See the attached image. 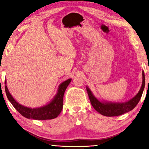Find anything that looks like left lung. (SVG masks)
Here are the masks:
<instances>
[{
  "label": "left lung",
  "mask_w": 149,
  "mask_h": 149,
  "mask_svg": "<svg viewBox=\"0 0 149 149\" xmlns=\"http://www.w3.org/2000/svg\"><path fill=\"white\" fill-rule=\"evenodd\" d=\"M144 85H145V77L144 73L142 72V84L139 92L137 95L130 100L124 103H112V102H101L98 100H97L92 94L89 87H87V91L88 93L89 100L91 102V105L94 108L95 111H97L101 115L107 116V117H115L119 116L123 114L127 113L136 107V106L139 102L141 98L142 92H143Z\"/></svg>",
  "instance_id": "1"
}]
</instances>
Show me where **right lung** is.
I'll use <instances>...</instances> for the list:
<instances>
[{"label":"right lung","instance_id":"add662e5","mask_svg":"<svg viewBox=\"0 0 149 149\" xmlns=\"http://www.w3.org/2000/svg\"><path fill=\"white\" fill-rule=\"evenodd\" d=\"M70 81L71 79H68V80L61 83L59 86L58 93L55 96L54 100L47 105L44 106L42 107L37 108V109H31V108L24 107V106L17 102L12 97V95L10 94L7 85H5V92L10 102L24 117L36 120L52 119L58 117L62 111L64 92ZM5 84H6V82H5Z\"/></svg>","mask_w":149,"mask_h":149}]
</instances>
